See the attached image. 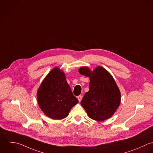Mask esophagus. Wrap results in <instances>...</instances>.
Listing matches in <instances>:
<instances>
[{
	"label": "esophagus",
	"instance_id": "obj_1",
	"mask_svg": "<svg viewBox=\"0 0 153 153\" xmlns=\"http://www.w3.org/2000/svg\"><path fill=\"white\" fill-rule=\"evenodd\" d=\"M77 99H78L79 101V102H80V101H81V100H82V95H79V96H78V97H77Z\"/></svg>",
	"mask_w": 153,
	"mask_h": 153
}]
</instances>
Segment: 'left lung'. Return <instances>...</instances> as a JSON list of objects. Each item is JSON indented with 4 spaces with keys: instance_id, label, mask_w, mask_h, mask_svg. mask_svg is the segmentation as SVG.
Here are the masks:
<instances>
[{
    "instance_id": "8db88e82",
    "label": "left lung",
    "mask_w": 153,
    "mask_h": 153,
    "mask_svg": "<svg viewBox=\"0 0 153 153\" xmlns=\"http://www.w3.org/2000/svg\"><path fill=\"white\" fill-rule=\"evenodd\" d=\"M79 73L90 79L89 90L81 101L88 116L96 121L110 118L120 105L121 94L111 74L101 66L93 71L82 67Z\"/></svg>"
}]
</instances>
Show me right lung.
<instances>
[{
	"mask_svg": "<svg viewBox=\"0 0 153 153\" xmlns=\"http://www.w3.org/2000/svg\"><path fill=\"white\" fill-rule=\"evenodd\" d=\"M37 99L40 108L46 116L54 120H61L69 114L79 101L73 94L63 71L53 68L40 85Z\"/></svg>",
	"mask_w": 153,
	"mask_h": 153,
	"instance_id": "1",
	"label": "right lung"
}]
</instances>
